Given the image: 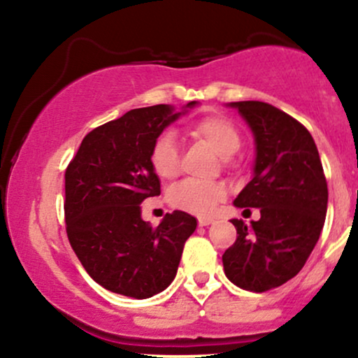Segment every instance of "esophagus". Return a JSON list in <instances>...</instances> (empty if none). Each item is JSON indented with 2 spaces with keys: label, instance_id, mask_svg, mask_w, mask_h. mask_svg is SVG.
<instances>
[{
  "label": "esophagus",
  "instance_id": "34e87169",
  "mask_svg": "<svg viewBox=\"0 0 358 358\" xmlns=\"http://www.w3.org/2000/svg\"><path fill=\"white\" fill-rule=\"evenodd\" d=\"M212 219H199V225L200 227H205V225H210L212 224Z\"/></svg>",
  "mask_w": 358,
  "mask_h": 358
}]
</instances>
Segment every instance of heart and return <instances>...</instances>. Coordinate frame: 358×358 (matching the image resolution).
I'll return each mask as SVG.
<instances>
[{
  "label": "heart",
  "mask_w": 358,
  "mask_h": 358,
  "mask_svg": "<svg viewBox=\"0 0 358 358\" xmlns=\"http://www.w3.org/2000/svg\"><path fill=\"white\" fill-rule=\"evenodd\" d=\"M193 141L202 143L222 156V165L231 170L236 165L234 156L242 146V134L232 119L224 114H207L187 127ZM150 165L162 180H173L180 173V151L170 136H162L153 143L150 151ZM225 199V188L220 183L182 182L171 188L168 200L176 210L192 215L208 217Z\"/></svg>",
  "instance_id": "heart-1"
}]
</instances>
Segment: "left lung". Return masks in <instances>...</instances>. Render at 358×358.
Returning a JSON list of instances; mask_svg holds the SVG:
<instances>
[{"label":"left lung","instance_id":"1","mask_svg":"<svg viewBox=\"0 0 358 358\" xmlns=\"http://www.w3.org/2000/svg\"><path fill=\"white\" fill-rule=\"evenodd\" d=\"M231 106L256 138L254 178L234 203L259 208L261 219L249 229L232 220L237 239L222 262L234 285L264 293L296 276L318 242L327 215V178L315 139L301 122L266 102Z\"/></svg>","mask_w":358,"mask_h":358}]
</instances>
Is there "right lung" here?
<instances>
[{
	"mask_svg": "<svg viewBox=\"0 0 358 358\" xmlns=\"http://www.w3.org/2000/svg\"><path fill=\"white\" fill-rule=\"evenodd\" d=\"M180 114L166 104L127 110L85 134L65 170L69 242L89 276L113 293L145 299L166 289L196 227L180 210L151 227L139 205L159 195L150 151Z\"/></svg>",
	"mask_w": 358,
	"mask_h": 358,
	"instance_id": "right-lung-1",
	"label": "right lung"
}]
</instances>
